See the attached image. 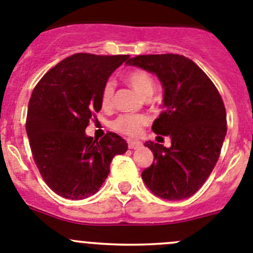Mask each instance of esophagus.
<instances>
[{
	"instance_id": "34e87169",
	"label": "esophagus",
	"mask_w": 253,
	"mask_h": 253,
	"mask_svg": "<svg viewBox=\"0 0 253 253\" xmlns=\"http://www.w3.org/2000/svg\"><path fill=\"white\" fill-rule=\"evenodd\" d=\"M141 146H142V143H141L140 141H132V140L128 141V148H131V150H137V148H140Z\"/></svg>"
}]
</instances>
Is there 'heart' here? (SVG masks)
Segmentation results:
<instances>
[{"instance_id":"b5f03b06","label":"heart","mask_w":253,"mask_h":253,"mask_svg":"<svg viewBox=\"0 0 253 253\" xmlns=\"http://www.w3.org/2000/svg\"><path fill=\"white\" fill-rule=\"evenodd\" d=\"M126 81L134 91L143 98H150L155 89V81L146 71L133 70L126 75ZM116 84L113 80H107L105 82L101 91V103L102 107L110 110L113 106V97H115ZM148 122V119L145 115H122L119 119L115 120L112 124V128L115 131L124 133L126 136L134 137L141 133L142 127Z\"/></svg>"}]
</instances>
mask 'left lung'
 <instances>
[{"label": "left lung", "mask_w": 253, "mask_h": 253, "mask_svg": "<svg viewBox=\"0 0 253 253\" xmlns=\"http://www.w3.org/2000/svg\"><path fill=\"white\" fill-rule=\"evenodd\" d=\"M127 65L155 73L164 87V111L155 133L171 137V147L148 141L153 164L142 180L153 195L185 200L202 187L221 153L226 132L222 97L206 73L181 55L136 56Z\"/></svg>", "instance_id": "1"}]
</instances>
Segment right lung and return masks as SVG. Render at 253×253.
<instances>
[{
	"label": "right lung",
	"instance_id": "right-lung-1",
	"mask_svg": "<svg viewBox=\"0 0 253 253\" xmlns=\"http://www.w3.org/2000/svg\"><path fill=\"white\" fill-rule=\"evenodd\" d=\"M128 57L75 53L52 67L32 92L26 120L31 151L44 182L62 197L94 195L113 157L128 148L113 132L101 140L84 132L102 107L103 84Z\"/></svg>",
	"mask_w": 253,
	"mask_h": 253
}]
</instances>
